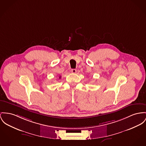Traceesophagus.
Segmentation results:
<instances>
[{
	"instance_id": "esophagus-1",
	"label": "esophagus",
	"mask_w": 146,
	"mask_h": 146,
	"mask_svg": "<svg viewBox=\"0 0 146 146\" xmlns=\"http://www.w3.org/2000/svg\"><path fill=\"white\" fill-rule=\"evenodd\" d=\"M71 72L73 73V74H75V73L76 72V69H72V70H71Z\"/></svg>"
}]
</instances>
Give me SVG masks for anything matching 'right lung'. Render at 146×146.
Segmentation results:
<instances>
[{"mask_svg":"<svg viewBox=\"0 0 146 146\" xmlns=\"http://www.w3.org/2000/svg\"><path fill=\"white\" fill-rule=\"evenodd\" d=\"M61 78V76H60V77H59V78Z\"/></svg>","mask_w":146,"mask_h":146,"instance_id":"right-lung-1","label":"right lung"}]
</instances>
